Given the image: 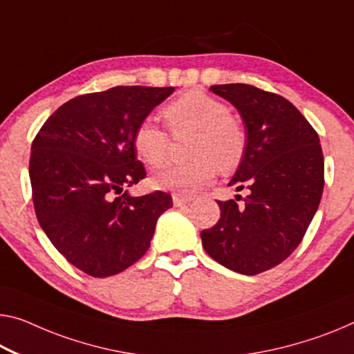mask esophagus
<instances>
[{"instance_id":"34e87169","label":"esophagus","mask_w":354,"mask_h":354,"mask_svg":"<svg viewBox=\"0 0 354 354\" xmlns=\"http://www.w3.org/2000/svg\"><path fill=\"white\" fill-rule=\"evenodd\" d=\"M192 201H193L192 196H182V194L172 196V203L176 207H185V205H188Z\"/></svg>"}]
</instances>
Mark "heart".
<instances>
[{
    "label": "heart",
    "mask_w": 354,
    "mask_h": 354,
    "mask_svg": "<svg viewBox=\"0 0 354 354\" xmlns=\"http://www.w3.org/2000/svg\"><path fill=\"white\" fill-rule=\"evenodd\" d=\"M165 118L172 133L196 129L189 153L193 160L172 165L155 174L151 183L160 189L189 196L209 183L221 169L241 162L247 147L245 129L230 115L225 102L204 91L192 90L165 107ZM134 149L150 167L165 165L171 155V138L151 117L138 124L133 136Z\"/></svg>",
    "instance_id": "obj_1"
}]
</instances>
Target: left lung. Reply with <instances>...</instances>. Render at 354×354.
I'll return each instance as SVG.
<instances>
[{
	"label": "left lung",
	"mask_w": 354,
	"mask_h": 354,
	"mask_svg": "<svg viewBox=\"0 0 354 354\" xmlns=\"http://www.w3.org/2000/svg\"><path fill=\"white\" fill-rule=\"evenodd\" d=\"M241 113L247 147L227 183L245 192L216 201L221 216L201 232L210 258L243 275L285 261L301 243L317 214L324 187L319 138L306 117L285 100L253 85H212Z\"/></svg>",
	"instance_id": "8db88e82"
}]
</instances>
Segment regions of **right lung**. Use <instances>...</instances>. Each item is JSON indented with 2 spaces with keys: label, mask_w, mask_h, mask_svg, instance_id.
Segmentation results:
<instances>
[{
  "label": "right lung",
  "mask_w": 354,
  "mask_h": 354,
  "mask_svg": "<svg viewBox=\"0 0 354 354\" xmlns=\"http://www.w3.org/2000/svg\"><path fill=\"white\" fill-rule=\"evenodd\" d=\"M172 86H113L59 106L31 145L37 221L59 253L91 277H111L144 257L171 194L124 192L147 176L138 124Z\"/></svg>",
  "instance_id": "right-lung-1"
}]
</instances>
